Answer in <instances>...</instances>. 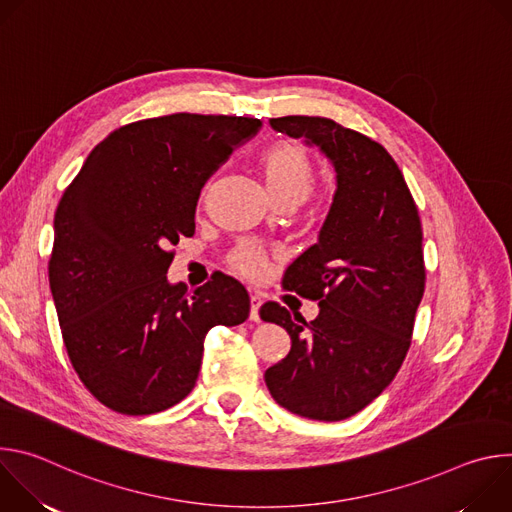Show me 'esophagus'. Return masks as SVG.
<instances>
[{
    "label": "esophagus",
    "instance_id": "34e87169",
    "mask_svg": "<svg viewBox=\"0 0 512 512\" xmlns=\"http://www.w3.org/2000/svg\"><path fill=\"white\" fill-rule=\"evenodd\" d=\"M261 304H263V296L259 294V291H251V314H249V318L253 322H259V308H261Z\"/></svg>",
    "mask_w": 512,
    "mask_h": 512
}]
</instances>
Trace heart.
<instances>
[{
  "label": "heart",
  "mask_w": 512,
  "mask_h": 512,
  "mask_svg": "<svg viewBox=\"0 0 512 512\" xmlns=\"http://www.w3.org/2000/svg\"><path fill=\"white\" fill-rule=\"evenodd\" d=\"M261 172L277 204L285 200L304 202L316 180L312 158L300 143L289 139L275 141L263 152ZM229 265L247 279H261L269 269V259L261 247L243 243L229 255Z\"/></svg>",
  "instance_id": "1"
}]
</instances>
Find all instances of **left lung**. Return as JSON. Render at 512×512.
<instances>
[{"mask_svg": "<svg viewBox=\"0 0 512 512\" xmlns=\"http://www.w3.org/2000/svg\"><path fill=\"white\" fill-rule=\"evenodd\" d=\"M330 158L336 194L318 243L285 269L283 289L318 302L312 322L277 302L261 320L291 338L289 354L265 371L271 397L287 411L340 421L375 401L411 346L425 289L423 231L409 186L375 139L326 117L269 121Z\"/></svg>", "mask_w": 512, "mask_h": 512, "instance_id": "1", "label": "left lung"}]
</instances>
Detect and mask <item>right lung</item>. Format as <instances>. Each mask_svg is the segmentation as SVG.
I'll use <instances>...</instances> for the list:
<instances>
[{
  "label": "right lung",
  "mask_w": 512,
  "mask_h": 512,
  "mask_svg": "<svg viewBox=\"0 0 512 512\" xmlns=\"http://www.w3.org/2000/svg\"><path fill=\"white\" fill-rule=\"evenodd\" d=\"M259 127L198 113L133 121L95 145L66 186L48 279L72 369L105 407L150 415L180 403L208 330L249 318L237 279L212 275L190 294L166 273L172 247L194 235L200 188Z\"/></svg>",
  "instance_id": "add662e5"
}]
</instances>
